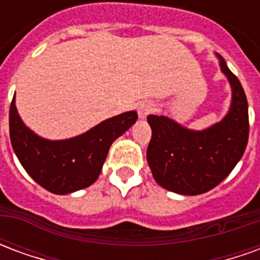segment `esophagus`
<instances>
[{
	"label": "esophagus",
	"instance_id": "obj_1",
	"mask_svg": "<svg viewBox=\"0 0 260 260\" xmlns=\"http://www.w3.org/2000/svg\"><path fill=\"white\" fill-rule=\"evenodd\" d=\"M153 111V104L152 103H147L143 102L141 103L139 106H138V115H139V118H146L149 114Z\"/></svg>",
	"mask_w": 260,
	"mask_h": 260
}]
</instances>
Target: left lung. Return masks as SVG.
Segmentation results:
<instances>
[{"label":"left lung","mask_w":260,"mask_h":260,"mask_svg":"<svg viewBox=\"0 0 260 260\" xmlns=\"http://www.w3.org/2000/svg\"><path fill=\"white\" fill-rule=\"evenodd\" d=\"M220 68L231 85L227 115L203 131L186 129L164 115H149L152 139L147 163L158 185L181 195H201L217 186L245 152L249 136L248 102L240 80L220 55Z\"/></svg>","instance_id":"obj_1"}]
</instances>
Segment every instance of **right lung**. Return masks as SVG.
<instances>
[{
    "label": "right lung",
    "instance_id": "obj_1",
    "mask_svg": "<svg viewBox=\"0 0 260 260\" xmlns=\"http://www.w3.org/2000/svg\"><path fill=\"white\" fill-rule=\"evenodd\" d=\"M136 119V111H128L103 121L79 136L48 141L22 122L14 96L9 108V136L26 173L44 189L65 195L87 188L99 178L111 143Z\"/></svg>",
    "mask_w": 260,
    "mask_h": 260
}]
</instances>
